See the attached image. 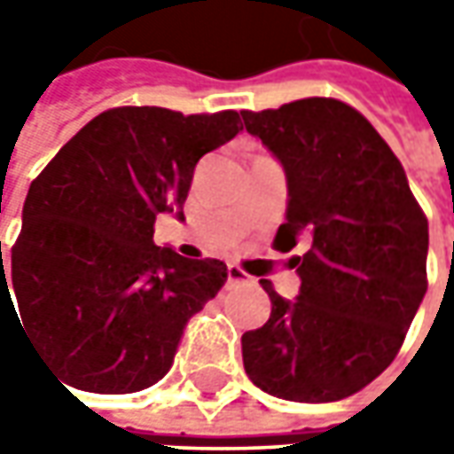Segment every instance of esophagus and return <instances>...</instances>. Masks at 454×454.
Segmentation results:
<instances>
[{"label": "esophagus", "mask_w": 454, "mask_h": 454, "mask_svg": "<svg viewBox=\"0 0 454 454\" xmlns=\"http://www.w3.org/2000/svg\"><path fill=\"white\" fill-rule=\"evenodd\" d=\"M227 283L235 286V283H247V272L242 270L239 265H227Z\"/></svg>", "instance_id": "34e87169"}]
</instances>
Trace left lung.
<instances>
[{
	"mask_svg": "<svg viewBox=\"0 0 454 454\" xmlns=\"http://www.w3.org/2000/svg\"><path fill=\"white\" fill-rule=\"evenodd\" d=\"M286 168L288 209L275 250L290 257L301 293L270 280V318L242 336L254 387L288 402H339L361 392L399 354L427 293V217L376 129L336 98L242 111Z\"/></svg>",
	"mask_w": 454,
	"mask_h": 454,
	"instance_id": "8db88e82",
	"label": "left lung"
}]
</instances>
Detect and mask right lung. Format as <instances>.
Segmentation results:
<instances>
[{"label":"right lung","mask_w":454,"mask_h":454,"mask_svg":"<svg viewBox=\"0 0 454 454\" xmlns=\"http://www.w3.org/2000/svg\"><path fill=\"white\" fill-rule=\"evenodd\" d=\"M239 131L237 111L111 108L29 184L0 290L12 288L35 348L70 387L131 394L171 369L184 325L224 286L227 265L159 247L153 222L182 215L197 161Z\"/></svg>","instance_id":"add662e5"}]
</instances>
